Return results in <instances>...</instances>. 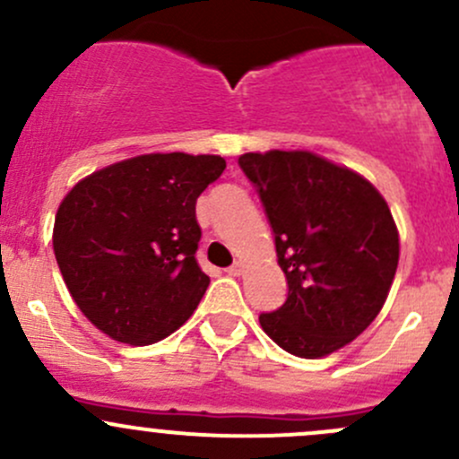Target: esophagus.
<instances>
[{
	"mask_svg": "<svg viewBox=\"0 0 459 459\" xmlns=\"http://www.w3.org/2000/svg\"><path fill=\"white\" fill-rule=\"evenodd\" d=\"M226 273L230 274V277H239V274L244 273V264H239V262H235L233 266H229L226 268Z\"/></svg>",
	"mask_w": 459,
	"mask_h": 459,
	"instance_id": "1",
	"label": "esophagus"
}]
</instances>
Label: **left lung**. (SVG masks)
Segmentation results:
<instances>
[{
  "label": "left lung",
  "mask_w": 459,
  "mask_h": 459,
  "mask_svg": "<svg viewBox=\"0 0 459 459\" xmlns=\"http://www.w3.org/2000/svg\"><path fill=\"white\" fill-rule=\"evenodd\" d=\"M288 281L279 310L259 315L281 350L321 359L378 316L395 268L398 229L385 197L356 171L310 152L244 153Z\"/></svg>",
  "instance_id": "8db88e82"
}]
</instances>
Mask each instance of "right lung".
Returning <instances> with one entry per match:
<instances>
[{"mask_svg":"<svg viewBox=\"0 0 459 459\" xmlns=\"http://www.w3.org/2000/svg\"><path fill=\"white\" fill-rule=\"evenodd\" d=\"M224 169L220 156L144 153L64 197L56 264L79 310L109 339L152 345L193 315L211 281L195 259V202Z\"/></svg>","mask_w":459,"mask_h":459,"instance_id":"1","label":"right lung"}]
</instances>
